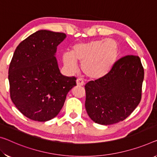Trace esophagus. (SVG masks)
<instances>
[{
  "instance_id": "obj_1",
  "label": "esophagus",
  "mask_w": 157,
  "mask_h": 157,
  "mask_svg": "<svg viewBox=\"0 0 157 157\" xmlns=\"http://www.w3.org/2000/svg\"><path fill=\"white\" fill-rule=\"evenodd\" d=\"M76 84L78 86H82L84 85V81L83 79L78 78H77V80H76Z\"/></svg>"
}]
</instances>
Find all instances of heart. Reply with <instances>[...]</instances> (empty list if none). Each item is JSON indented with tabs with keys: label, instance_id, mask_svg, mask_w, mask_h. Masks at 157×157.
I'll use <instances>...</instances> for the list:
<instances>
[{
	"label": "heart",
	"instance_id": "b5f03b06",
	"mask_svg": "<svg viewBox=\"0 0 157 157\" xmlns=\"http://www.w3.org/2000/svg\"><path fill=\"white\" fill-rule=\"evenodd\" d=\"M119 55L117 42L113 39L94 40L78 43L73 45L71 52L62 54V62L69 72L77 69V63H81V70L92 79H99L109 73Z\"/></svg>",
	"mask_w": 157,
	"mask_h": 157
}]
</instances>
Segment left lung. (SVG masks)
I'll return each mask as SVG.
<instances>
[{
    "label": "left lung",
    "mask_w": 157,
    "mask_h": 157,
    "mask_svg": "<svg viewBox=\"0 0 157 157\" xmlns=\"http://www.w3.org/2000/svg\"><path fill=\"white\" fill-rule=\"evenodd\" d=\"M144 69L138 56L127 55L116 62L109 73L85 86V107L89 117L111 125L133 112L141 100Z\"/></svg>",
    "instance_id": "1"
}]
</instances>
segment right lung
Returning <instances> with one entry per match:
<instances>
[{
	"label": "right lung",
	"mask_w": 157,
	"mask_h": 157,
	"mask_svg": "<svg viewBox=\"0 0 157 157\" xmlns=\"http://www.w3.org/2000/svg\"><path fill=\"white\" fill-rule=\"evenodd\" d=\"M64 33L40 30L21 41L9 67L11 100L29 119L47 121L59 114L67 93L76 86L75 77L60 73L55 57Z\"/></svg>",
	"instance_id": "obj_1"
}]
</instances>
